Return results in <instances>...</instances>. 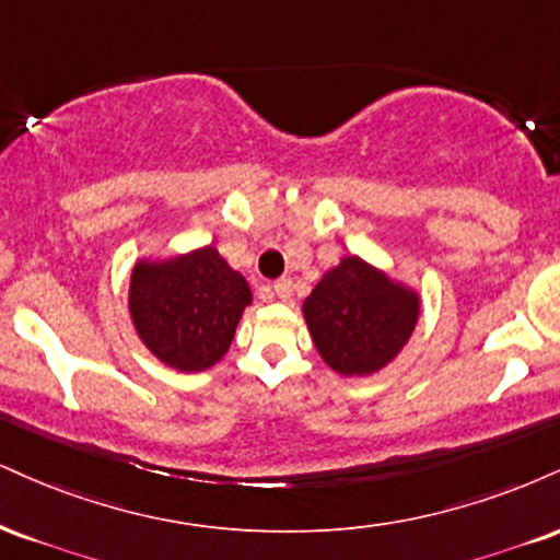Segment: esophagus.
<instances>
[{
    "label": "esophagus",
    "mask_w": 560,
    "mask_h": 560,
    "mask_svg": "<svg viewBox=\"0 0 560 560\" xmlns=\"http://www.w3.org/2000/svg\"><path fill=\"white\" fill-rule=\"evenodd\" d=\"M273 294L279 300H292V279H279L273 281Z\"/></svg>",
    "instance_id": "1"
}]
</instances>
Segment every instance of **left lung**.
Listing matches in <instances>:
<instances>
[{"instance_id":"8db88e82","label":"left lung","mask_w":560,"mask_h":560,"mask_svg":"<svg viewBox=\"0 0 560 560\" xmlns=\"http://www.w3.org/2000/svg\"><path fill=\"white\" fill-rule=\"evenodd\" d=\"M302 315L328 368L347 375L378 373L401 352L420 320V294L390 281L357 255L323 273Z\"/></svg>"}]
</instances>
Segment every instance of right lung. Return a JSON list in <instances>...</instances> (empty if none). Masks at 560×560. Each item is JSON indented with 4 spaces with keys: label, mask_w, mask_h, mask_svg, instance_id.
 I'll list each match as a JSON object with an SVG mask.
<instances>
[{
    "label": "right lung",
    "mask_w": 560,
    "mask_h": 560,
    "mask_svg": "<svg viewBox=\"0 0 560 560\" xmlns=\"http://www.w3.org/2000/svg\"><path fill=\"white\" fill-rule=\"evenodd\" d=\"M250 302L245 276L206 245L135 262L127 307L148 352L182 373H200L226 354Z\"/></svg>",
    "instance_id": "right-lung-1"
}]
</instances>
